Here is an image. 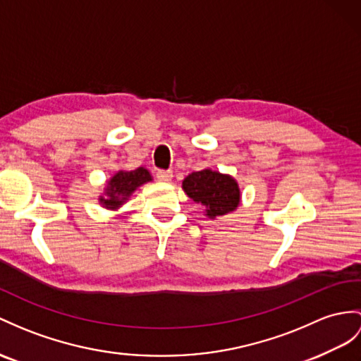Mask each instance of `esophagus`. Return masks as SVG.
<instances>
[{
  "label": "esophagus",
  "mask_w": 361,
  "mask_h": 361,
  "mask_svg": "<svg viewBox=\"0 0 361 361\" xmlns=\"http://www.w3.org/2000/svg\"><path fill=\"white\" fill-rule=\"evenodd\" d=\"M156 178H157V180H161V182H170L173 179V171L159 170L156 173Z\"/></svg>",
  "instance_id": "obj_1"
}]
</instances>
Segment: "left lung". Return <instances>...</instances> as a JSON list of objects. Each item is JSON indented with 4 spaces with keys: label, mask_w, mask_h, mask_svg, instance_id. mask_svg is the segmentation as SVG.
Returning <instances> with one entry per match:
<instances>
[{
    "label": "left lung",
    "mask_w": 361,
    "mask_h": 361,
    "mask_svg": "<svg viewBox=\"0 0 361 361\" xmlns=\"http://www.w3.org/2000/svg\"><path fill=\"white\" fill-rule=\"evenodd\" d=\"M182 188L190 199L205 207L209 219L231 213L240 204V188L235 179L209 169L188 174Z\"/></svg>",
    "instance_id": "8db88e82"
}]
</instances>
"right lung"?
I'll return each mask as SVG.
<instances>
[{"mask_svg": "<svg viewBox=\"0 0 361 361\" xmlns=\"http://www.w3.org/2000/svg\"><path fill=\"white\" fill-rule=\"evenodd\" d=\"M150 180L152 174L144 166H139V169L131 171L121 170L107 182L104 196L99 197L101 205L109 209H118L140 185Z\"/></svg>", "mask_w": 361, "mask_h": 361, "instance_id": "1", "label": "right lung"}]
</instances>
